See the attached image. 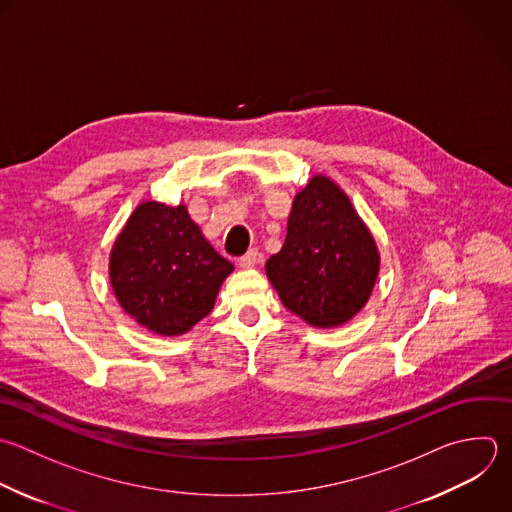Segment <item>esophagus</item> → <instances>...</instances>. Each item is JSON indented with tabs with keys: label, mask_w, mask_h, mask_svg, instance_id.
<instances>
[{
	"label": "esophagus",
	"mask_w": 512,
	"mask_h": 512,
	"mask_svg": "<svg viewBox=\"0 0 512 512\" xmlns=\"http://www.w3.org/2000/svg\"><path fill=\"white\" fill-rule=\"evenodd\" d=\"M258 262H260V252L258 250H248L244 256L238 258V264L242 268H254Z\"/></svg>",
	"instance_id": "esophagus-1"
}]
</instances>
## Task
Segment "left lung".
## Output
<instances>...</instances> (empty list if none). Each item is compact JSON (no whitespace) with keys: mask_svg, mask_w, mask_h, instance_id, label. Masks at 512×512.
Returning <instances> with one entry per match:
<instances>
[{"mask_svg":"<svg viewBox=\"0 0 512 512\" xmlns=\"http://www.w3.org/2000/svg\"><path fill=\"white\" fill-rule=\"evenodd\" d=\"M380 270L372 232L346 192L316 174L296 192L286 240L266 262L282 304L314 328H336L368 302Z\"/></svg>","mask_w":512,"mask_h":512,"instance_id":"obj_1","label":"left lung"}]
</instances>
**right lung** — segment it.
Segmentation results:
<instances>
[{"label": "right lung", "instance_id": "right-lung-1", "mask_svg": "<svg viewBox=\"0 0 512 512\" xmlns=\"http://www.w3.org/2000/svg\"><path fill=\"white\" fill-rule=\"evenodd\" d=\"M234 264L220 256L186 204L144 200L110 252L116 300L140 326L180 336L206 318Z\"/></svg>", "mask_w": 512, "mask_h": 512}]
</instances>
